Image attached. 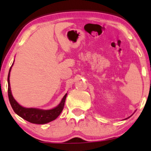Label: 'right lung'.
I'll list each match as a JSON object with an SVG mask.
<instances>
[{
  "mask_svg": "<svg viewBox=\"0 0 151 151\" xmlns=\"http://www.w3.org/2000/svg\"><path fill=\"white\" fill-rule=\"evenodd\" d=\"M11 68L8 75V96L11 106H12V109L14 111L15 113L17 114L19 116H20L23 119L26 120L28 122L36 123V124H45V123H49L50 121H52L55 119H56L59 116V115L61 113L62 110H63L67 93L64 96L61 102L59 104L58 106H56L54 109H49V110H43V109H36V108L23 107V106H20L15 101L14 99L13 98L12 92H11L9 83Z\"/></svg>",
  "mask_w": 151,
  "mask_h": 151,
  "instance_id": "1",
  "label": "right lung"
}]
</instances>
